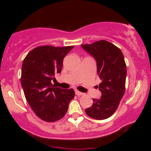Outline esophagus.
<instances>
[{
	"mask_svg": "<svg viewBox=\"0 0 151 151\" xmlns=\"http://www.w3.org/2000/svg\"><path fill=\"white\" fill-rule=\"evenodd\" d=\"M75 94L77 95V96H81V95H83L84 93H83L82 92H80V91H77V90H76L75 91Z\"/></svg>",
	"mask_w": 151,
	"mask_h": 151,
	"instance_id": "34e87169",
	"label": "esophagus"
}]
</instances>
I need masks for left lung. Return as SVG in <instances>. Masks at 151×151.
Wrapping results in <instances>:
<instances>
[{"label": "left lung", "mask_w": 151, "mask_h": 151, "mask_svg": "<svg viewBox=\"0 0 151 151\" xmlns=\"http://www.w3.org/2000/svg\"><path fill=\"white\" fill-rule=\"evenodd\" d=\"M96 60L97 74L101 82L97 86L100 99H93V104L85 109L86 114L97 120L110 117L118 108L125 92L126 65L119 48L106 40L90 45H81Z\"/></svg>", "instance_id": "8db88e82"}]
</instances>
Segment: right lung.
I'll return each instance as SVG.
<instances>
[{
  "mask_svg": "<svg viewBox=\"0 0 151 151\" xmlns=\"http://www.w3.org/2000/svg\"><path fill=\"white\" fill-rule=\"evenodd\" d=\"M73 47H37L22 62L21 85L26 100L36 115L47 122L65 116L74 96V89H60L51 83L55 74L61 72L64 58Z\"/></svg>",
  "mask_w": 151,
  "mask_h": 151,
  "instance_id": "obj_1",
  "label": "right lung"
}]
</instances>
